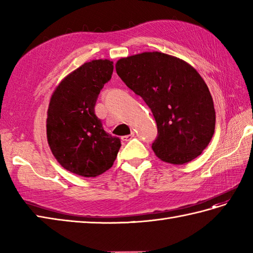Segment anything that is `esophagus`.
<instances>
[{
  "label": "esophagus",
  "instance_id": "esophagus-1",
  "mask_svg": "<svg viewBox=\"0 0 253 253\" xmlns=\"http://www.w3.org/2000/svg\"><path fill=\"white\" fill-rule=\"evenodd\" d=\"M135 137V132H131L130 135H126V136H123L122 137V140L123 141H129V140H131V139Z\"/></svg>",
  "mask_w": 253,
  "mask_h": 253
}]
</instances>
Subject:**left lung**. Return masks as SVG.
Returning a JSON list of instances; mask_svg holds the SVG:
<instances>
[{
	"label": "left lung",
	"instance_id": "1",
	"mask_svg": "<svg viewBox=\"0 0 253 253\" xmlns=\"http://www.w3.org/2000/svg\"><path fill=\"white\" fill-rule=\"evenodd\" d=\"M115 67L152 111L159 132L155 155L174 165L198 158L215 129L213 99L200 74L181 58L157 51L122 57Z\"/></svg>",
	"mask_w": 253,
	"mask_h": 253
}]
</instances>
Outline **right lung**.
<instances>
[{"label":"right lung","instance_id":"add662e5","mask_svg":"<svg viewBox=\"0 0 253 253\" xmlns=\"http://www.w3.org/2000/svg\"><path fill=\"white\" fill-rule=\"evenodd\" d=\"M113 62L92 60L69 73L51 95L46 138L62 168L79 176L96 177L110 169L121 140L106 133L94 114L101 89L113 74Z\"/></svg>","mask_w":253,"mask_h":253}]
</instances>
